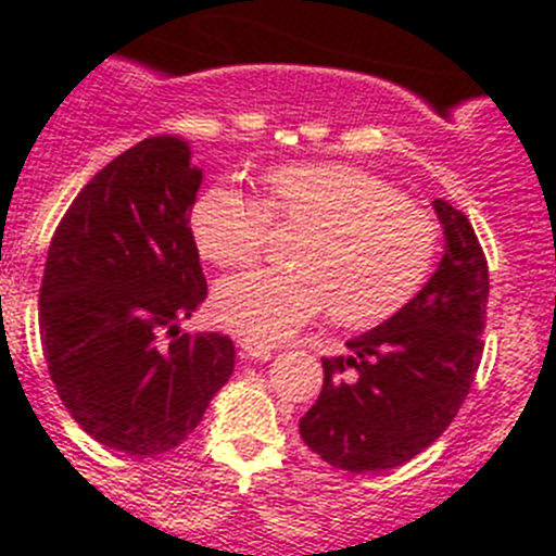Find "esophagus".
I'll list each match as a JSON object with an SVG mask.
<instances>
[{
	"label": "esophagus",
	"instance_id": "1",
	"mask_svg": "<svg viewBox=\"0 0 556 556\" xmlns=\"http://www.w3.org/2000/svg\"><path fill=\"white\" fill-rule=\"evenodd\" d=\"M239 348H242L244 358H255V362H267V358L273 356V351H269L267 345H262V342H253V339H242V342H239Z\"/></svg>",
	"mask_w": 556,
	"mask_h": 556
}]
</instances>
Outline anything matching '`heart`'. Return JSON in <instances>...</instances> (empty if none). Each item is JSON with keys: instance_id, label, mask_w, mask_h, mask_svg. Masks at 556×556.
Here are the masks:
<instances>
[{"instance_id": "b5f03b06", "label": "heart", "mask_w": 556, "mask_h": 556, "mask_svg": "<svg viewBox=\"0 0 556 556\" xmlns=\"http://www.w3.org/2000/svg\"><path fill=\"white\" fill-rule=\"evenodd\" d=\"M264 204L306 233L289 255L298 269H253L214 292L217 320L253 342H281L328 306L339 326L384 320L417 292L434 258L431 219L362 166H275L264 175ZM267 210L239 186L214 184L191 208V236L211 264L244 267L262 253Z\"/></svg>"}]
</instances>
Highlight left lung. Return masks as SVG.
I'll list each match as a JSON object with an SVG mask.
<instances>
[{
  "instance_id": "left-lung-1",
  "label": "left lung",
  "mask_w": 556,
  "mask_h": 556,
  "mask_svg": "<svg viewBox=\"0 0 556 556\" xmlns=\"http://www.w3.org/2000/svg\"><path fill=\"white\" fill-rule=\"evenodd\" d=\"M443 258L390 320L323 358V390L301 417L303 443L328 465L381 473L415 459L443 434L479 370L490 275L468 217L431 203Z\"/></svg>"
}]
</instances>
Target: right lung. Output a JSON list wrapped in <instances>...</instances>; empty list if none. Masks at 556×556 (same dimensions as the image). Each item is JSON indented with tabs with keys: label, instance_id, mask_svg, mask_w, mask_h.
<instances>
[{
	"label": "right lung",
	"instance_id": "add662e5",
	"mask_svg": "<svg viewBox=\"0 0 556 556\" xmlns=\"http://www.w3.org/2000/svg\"><path fill=\"white\" fill-rule=\"evenodd\" d=\"M200 184L189 141L150 136L88 180L49 244V376L80 429L122 454L184 443L233 372L228 337H177L208 294L189 228ZM164 330L169 346L157 342Z\"/></svg>",
	"mask_w": 556,
	"mask_h": 556
}]
</instances>
